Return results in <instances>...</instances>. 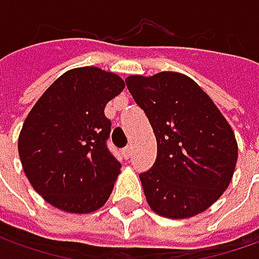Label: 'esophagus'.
<instances>
[{"label": "esophagus", "mask_w": 259, "mask_h": 259, "mask_svg": "<svg viewBox=\"0 0 259 259\" xmlns=\"http://www.w3.org/2000/svg\"><path fill=\"white\" fill-rule=\"evenodd\" d=\"M122 153H124L125 158H130V157L133 155V147H131V144L126 145V147H125V148H124V151H122Z\"/></svg>", "instance_id": "1"}]
</instances>
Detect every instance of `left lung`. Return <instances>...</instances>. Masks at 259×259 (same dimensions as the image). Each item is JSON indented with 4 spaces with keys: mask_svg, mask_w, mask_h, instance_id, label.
Segmentation results:
<instances>
[{
    "mask_svg": "<svg viewBox=\"0 0 259 259\" xmlns=\"http://www.w3.org/2000/svg\"><path fill=\"white\" fill-rule=\"evenodd\" d=\"M153 126L157 158L140 174L155 213L186 219L206 210L229 186L238 160L235 134L209 95L176 72L125 79Z\"/></svg>",
    "mask_w": 259,
    "mask_h": 259,
    "instance_id": "1",
    "label": "left lung"
}]
</instances>
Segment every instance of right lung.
I'll return each mask as SVG.
<instances>
[{
	"instance_id": "right-lung-1",
	"label": "right lung",
	"mask_w": 259,
	"mask_h": 259,
	"mask_svg": "<svg viewBox=\"0 0 259 259\" xmlns=\"http://www.w3.org/2000/svg\"><path fill=\"white\" fill-rule=\"evenodd\" d=\"M124 80L99 67H77L55 80L35 102L18 137L28 182L47 203L70 213L102 207L121 163L108 150L105 106Z\"/></svg>"
}]
</instances>
